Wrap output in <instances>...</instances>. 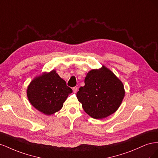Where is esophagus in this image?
Masks as SVG:
<instances>
[{
  "mask_svg": "<svg viewBox=\"0 0 158 158\" xmlns=\"http://www.w3.org/2000/svg\"><path fill=\"white\" fill-rule=\"evenodd\" d=\"M78 88H77V87H74L73 88V92H74V93H76L78 92Z\"/></svg>",
  "mask_w": 158,
  "mask_h": 158,
  "instance_id": "34e87169",
  "label": "esophagus"
}]
</instances>
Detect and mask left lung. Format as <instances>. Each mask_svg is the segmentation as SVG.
Instances as JSON below:
<instances>
[{
	"mask_svg": "<svg viewBox=\"0 0 158 158\" xmlns=\"http://www.w3.org/2000/svg\"><path fill=\"white\" fill-rule=\"evenodd\" d=\"M84 83L76 96L90 117L95 119L106 118L120 107L125 94L123 84L105 66L88 72Z\"/></svg>",
	"mask_w": 158,
	"mask_h": 158,
	"instance_id": "obj_1",
	"label": "left lung"
}]
</instances>
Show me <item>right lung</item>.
<instances>
[{
    "mask_svg": "<svg viewBox=\"0 0 158 158\" xmlns=\"http://www.w3.org/2000/svg\"><path fill=\"white\" fill-rule=\"evenodd\" d=\"M73 89L66 85L56 70L37 76L27 89V96L32 106L47 115L59 111Z\"/></svg>",
    "mask_w": 158,
    "mask_h": 158,
    "instance_id": "obj_1",
    "label": "right lung"
}]
</instances>
